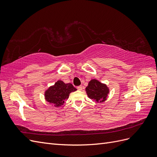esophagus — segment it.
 Masks as SVG:
<instances>
[{"label": "esophagus", "mask_w": 157, "mask_h": 157, "mask_svg": "<svg viewBox=\"0 0 157 157\" xmlns=\"http://www.w3.org/2000/svg\"><path fill=\"white\" fill-rule=\"evenodd\" d=\"M77 89H78V90H82V86H78L77 87Z\"/></svg>", "instance_id": "esophagus-1"}]
</instances>
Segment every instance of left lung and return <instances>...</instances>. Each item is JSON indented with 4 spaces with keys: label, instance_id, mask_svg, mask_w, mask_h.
<instances>
[{
    "label": "left lung",
    "instance_id": "1",
    "mask_svg": "<svg viewBox=\"0 0 157 157\" xmlns=\"http://www.w3.org/2000/svg\"><path fill=\"white\" fill-rule=\"evenodd\" d=\"M88 96L98 102H103L106 99L109 89L105 84H101L97 80H92L86 88Z\"/></svg>",
    "mask_w": 157,
    "mask_h": 157
}]
</instances>
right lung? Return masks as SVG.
<instances>
[{"label":"right lung","instance_id":"right-lung-1","mask_svg":"<svg viewBox=\"0 0 157 157\" xmlns=\"http://www.w3.org/2000/svg\"><path fill=\"white\" fill-rule=\"evenodd\" d=\"M77 90L71 84H65L58 80L54 86H51L45 93L46 100L55 107H59L64 103L65 99H67L69 94Z\"/></svg>","mask_w":157,"mask_h":157}]
</instances>
